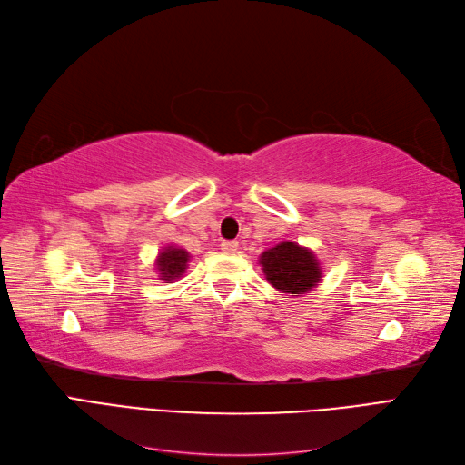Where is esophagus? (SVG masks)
Listing matches in <instances>:
<instances>
[{
	"instance_id": "1",
	"label": "esophagus",
	"mask_w": 465,
	"mask_h": 465,
	"mask_svg": "<svg viewBox=\"0 0 465 465\" xmlns=\"http://www.w3.org/2000/svg\"><path fill=\"white\" fill-rule=\"evenodd\" d=\"M221 250L224 252V254H234V252L238 250V242L236 241H224L221 244Z\"/></svg>"
}]
</instances>
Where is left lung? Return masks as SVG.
<instances>
[{"label":"left lung","mask_w":465,"mask_h":465,"mask_svg":"<svg viewBox=\"0 0 465 465\" xmlns=\"http://www.w3.org/2000/svg\"><path fill=\"white\" fill-rule=\"evenodd\" d=\"M262 270L270 283L291 297H302L312 291L322 277V267L314 252L294 242H281L260 256Z\"/></svg>","instance_id":"8db88e82"}]
</instances>
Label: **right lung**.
I'll list each match as a JSON object with an SVG mask.
<instances>
[{
  "instance_id": "1",
  "label": "right lung",
  "mask_w": 465,
  "mask_h": 465,
  "mask_svg": "<svg viewBox=\"0 0 465 465\" xmlns=\"http://www.w3.org/2000/svg\"><path fill=\"white\" fill-rule=\"evenodd\" d=\"M190 262V254L184 248H176V246H166L161 254L157 256V272L163 281H174L182 277V273L186 272Z\"/></svg>"
}]
</instances>
